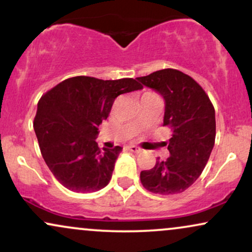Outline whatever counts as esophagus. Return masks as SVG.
<instances>
[{
	"label": "esophagus",
	"instance_id": "34e87169",
	"mask_svg": "<svg viewBox=\"0 0 252 252\" xmlns=\"http://www.w3.org/2000/svg\"><path fill=\"white\" fill-rule=\"evenodd\" d=\"M128 149L132 153H140L141 152V149L138 148V147H136V146H129Z\"/></svg>",
	"mask_w": 252,
	"mask_h": 252
}]
</instances>
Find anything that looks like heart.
<instances>
[{"instance_id": "heart-1", "label": "heart", "mask_w": 252, "mask_h": 252, "mask_svg": "<svg viewBox=\"0 0 252 252\" xmlns=\"http://www.w3.org/2000/svg\"><path fill=\"white\" fill-rule=\"evenodd\" d=\"M143 96H156V94H152V92H147V94H144Z\"/></svg>"}]
</instances>
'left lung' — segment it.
Listing matches in <instances>:
<instances>
[{
    "label": "left lung",
    "mask_w": 252,
    "mask_h": 252,
    "mask_svg": "<svg viewBox=\"0 0 252 252\" xmlns=\"http://www.w3.org/2000/svg\"><path fill=\"white\" fill-rule=\"evenodd\" d=\"M137 79L164 98L163 126L173 132L163 142L168 147L169 156L166 160L156 158L152 169L141 172V182L144 189L156 194L181 193L200 176L215 146L213 104L192 77L174 68L153 72Z\"/></svg>",
    "instance_id": "8db88e82"
}]
</instances>
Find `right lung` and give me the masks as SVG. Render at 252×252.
I'll return each mask as SVG.
<instances>
[{
    "instance_id": "obj_1",
    "label": "right lung",
    "mask_w": 252,
    "mask_h": 252,
    "mask_svg": "<svg viewBox=\"0 0 252 252\" xmlns=\"http://www.w3.org/2000/svg\"><path fill=\"white\" fill-rule=\"evenodd\" d=\"M140 89L141 84L132 78L103 80L78 76L42 94L34 130L43 160L63 187L90 193L109 184L122 148H98V126L109 117L120 94Z\"/></svg>"
}]
</instances>
